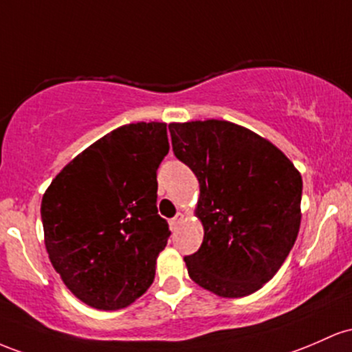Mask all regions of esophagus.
Listing matches in <instances>:
<instances>
[{"label":"esophagus","instance_id":"obj_1","mask_svg":"<svg viewBox=\"0 0 352 352\" xmlns=\"http://www.w3.org/2000/svg\"><path fill=\"white\" fill-rule=\"evenodd\" d=\"M183 219H184V216L181 214V212H177L175 218L169 219V228H171V231H176L177 226H179V223H181V221H183Z\"/></svg>","mask_w":352,"mask_h":352}]
</instances>
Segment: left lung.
I'll use <instances>...</instances> for the list:
<instances>
[{
  "instance_id": "obj_1",
  "label": "left lung",
  "mask_w": 352,
  "mask_h": 352,
  "mask_svg": "<svg viewBox=\"0 0 352 352\" xmlns=\"http://www.w3.org/2000/svg\"><path fill=\"white\" fill-rule=\"evenodd\" d=\"M173 153L199 181L204 239L184 258L211 293L243 298L281 267L301 224L302 179L286 156L229 121L169 124Z\"/></svg>"
}]
</instances>
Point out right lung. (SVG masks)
Here are the masks:
<instances>
[{"mask_svg":"<svg viewBox=\"0 0 352 352\" xmlns=\"http://www.w3.org/2000/svg\"><path fill=\"white\" fill-rule=\"evenodd\" d=\"M168 151L164 123L121 126L66 164L43 196L50 259L82 302L121 309L155 281L171 236L156 208Z\"/></svg>","mask_w":352,"mask_h":352,"instance_id":"1","label":"right lung"}]
</instances>
